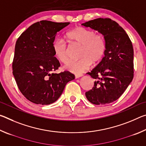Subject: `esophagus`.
<instances>
[{
  "label": "esophagus",
  "mask_w": 146,
  "mask_h": 146,
  "mask_svg": "<svg viewBox=\"0 0 146 146\" xmlns=\"http://www.w3.org/2000/svg\"><path fill=\"white\" fill-rule=\"evenodd\" d=\"M83 75H82V74H76L75 75V78H78L81 77V76H82Z\"/></svg>",
  "instance_id": "34e87169"
}]
</instances>
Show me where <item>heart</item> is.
<instances>
[{"label": "heart", "instance_id": "b5f03b06", "mask_svg": "<svg viewBox=\"0 0 146 146\" xmlns=\"http://www.w3.org/2000/svg\"><path fill=\"white\" fill-rule=\"evenodd\" d=\"M68 42L80 46L76 61H71L65 66V69L74 73H80L90 67L91 63L99 62L104 55L105 41L103 36L95 31L83 27L77 26L68 32L66 35ZM53 51L55 57L62 63L68 61L67 48L62 40H56L53 44Z\"/></svg>", "mask_w": 146, "mask_h": 146}]
</instances>
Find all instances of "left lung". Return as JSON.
Returning a JSON list of instances; mask_svg holds the SVG:
<instances>
[{
  "label": "left lung",
  "instance_id": "1",
  "mask_svg": "<svg viewBox=\"0 0 146 146\" xmlns=\"http://www.w3.org/2000/svg\"><path fill=\"white\" fill-rule=\"evenodd\" d=\"M82 25L102 34L106 44L102 60L87 73L95 81L86 97L95 105L111 103L122 95L133 78L131 41L124 29L110 19H96Z\"/></svg>",
  "mask_w": 146,
  "mask_h": 146
}]
</instances>
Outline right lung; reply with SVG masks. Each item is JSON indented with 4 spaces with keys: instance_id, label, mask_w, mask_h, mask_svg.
I'll use <instances>...</instances> for the list:
<instances>
[{
    "instance_id": "1",
    "label": "right lung",
    "mask_w": 146,
    "mask_h": 146,
    "mask_svg": "<svg viewBox=\"0 0 146 146\" xmlns=\"http://www.w3.org/2000/svg\"><path fill=\"white\" fill-rule=\"evenodd\" d=\"M70 23L41 21L32 24L17 39L13 75L21 92L36 104L48 105L62 95L68 82L75 79L69 71L54 73L60 64L53 44L57 32Z\"/></svg>"
}]
</instances>
